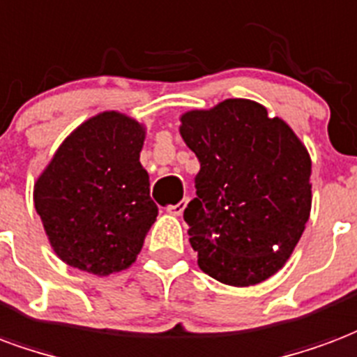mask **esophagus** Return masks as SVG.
Segmentation results:
<instances>
[{"mask_svg": "<svg viewBox=\"0 0 357 357\" xmlns=\"http://www.w3.org/2000/svg\"><path fill=\"white\" fill-rule=\"evenodd\" d=\"M187 202H189V199H183V200H179L178 204L168 206V213H172V215H181L183 210L187 208Z\"/></svg>", "mask_w": 357, "mask_h": 357, "instance_id": "esophagus-1", "label": "esophagus"}]
</instances>
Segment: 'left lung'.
<instances>
[{
  "mask_svg": "<svg viewBox=\"0 0 357 357\" xmlns=\"http://www.w3.org/2000/svg\"><path fill=\"white\" fill-rule=\"evenodd\" d=\"M200 162L183 219L199 266L227 286H255L284 266L310 215L312 162L295 132L261 104L231 98L181 115Z\"/></svg>",
  "mask_w": 357,
  "mask_h": 357,
  "instance_id": "obj_1",
  "label": "left lung"
}]
</instances>
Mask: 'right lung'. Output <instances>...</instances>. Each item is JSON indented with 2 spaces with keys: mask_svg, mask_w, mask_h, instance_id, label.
<instances>
[{
  "mask_svg": "<svg viewBox=\"0 0 357 357\" xmlns=\"http://www.w3.org/2000/svg\"><path fill=\"white\" fill-rule=\"evenodd\" d=\"M144 138L138 121L100 113L71 132L38 178L36 212L66 265L107 276L136 261L158 213L139 162Z\"/></svg>",
  "mask_w": 357,
  "mask_h": 357,
  "instance_id": "obj_1",
  "label": "right lung"
}]
</instances>
